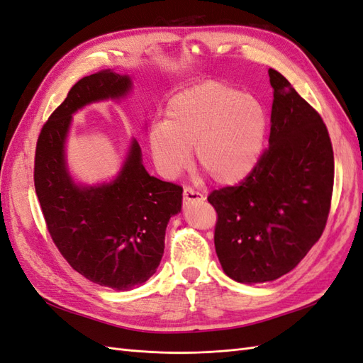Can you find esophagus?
I'll use <instances>...</instances> for the list:
<instances>
[{
  "mask_svg": "<svg viewBox=\"0 0 363 363\" xmlns=\"http://www.w3.org/2000/svg\"><path fill=\"white\" fill-rule=\"evenodd\" d=\"M202 199H206V198H203L202 193L193 190L190 187L184 189V202L185 203H190V202H194V201H202Z\"/></svg>",
  "mask_w": 363,
  "mask_h": 363,
  "instance_id": "34e87169",
  "label": "esophagus"
}]
</instances>
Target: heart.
Wrapping results in <instances>:
<instances>
[{"instance_id": "heart-1", "label": "heart", "mask_w": 363, "mask_h": 363, "mask_svg": "<svg viewBox=\"0 0 363 363\" xmlns=\"http://www.w3.org/2000/svg\"><path fill=\"white\" fill-rule=\"evenodd\" d=\"M268 116L256 98L218 81L203 82L170 99L167 119L148 130V147L165 178L191 161L224 185L244 181L262 153Z\"/></svg>"}]
</instances>
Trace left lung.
Segmentation results:
<instances>
[{"instance_id":"1","label":"left lung","mask_w":363,"mask_h":363,"mask_svg":"<svg viewBox=\"0 0 363 363\" xmlns=\"http://www.w3.org/2000/svg\"><path fill=\"white\" fill-rule=\"evenodd\" d=\"M273 93L268 148L247 178L210 193L218 213L222 270L242 284L291 272L327 224L334 155L327 125L285 77L268 70Z\"/></svg>"}]
</instances>
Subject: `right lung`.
<instances>
[{
    "mask_svg": "<svg viewBox=\"0 0 363 363\" xmlns=\"http://www.w3.org/2000/svg\"><path fill=\"white\" fill-rule=\"evenodd\" d=\"M132 79L101 70L73 86L41 128L35 153V191L48 230L73 270L118 291L143 285L164 255L165 228L182 206V187L147 173L136 139L110 182L78 185L66 161L72 115L91 102L121 99Z\"/></svg>",
    "mask_w": 363,
    "mask_h": 363,
    "instance_id": "right-lung-1",
    "label": "right lung"
}]
</instances>
